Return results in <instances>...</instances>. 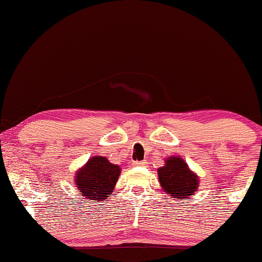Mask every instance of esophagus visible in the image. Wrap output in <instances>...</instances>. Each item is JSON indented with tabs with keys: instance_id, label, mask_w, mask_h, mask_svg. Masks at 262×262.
Listing matches in <instances>:
<instances>
[{
	"instance_id": "34e87169",
	"label": "esophagus",
	"mask_w": 262,
	"mask_h": 262,
	"mask_svg": "<svg viewBox=\"0 0 262 262\" xmlns=\"http://www.w3.org/2000/svg\"><path fill=\"white\" fill-rule=\"evenodd\" d=\"M145 164H146L145 161H135V162L132 163V166H135V167L141 166V167H143V166H145Z\"/></svg>"
}]
</instances>
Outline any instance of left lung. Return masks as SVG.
<instances>
[{"instance_id":"1","label":"left lung","mask_w":262,"mask_h":262,"mask_svg":"<svg viewBox=\"0 0 262 262\" xmlns=\"http://www.w3.org/2000/svg\"><path fill=\"white\" fill-rule=\"evenodd\" d=\"M157 174L161 187L173 198L187 200L198 191L199 178L181 157L170 156L164 166L157 169Z\"/></svg>"}]
</instances>
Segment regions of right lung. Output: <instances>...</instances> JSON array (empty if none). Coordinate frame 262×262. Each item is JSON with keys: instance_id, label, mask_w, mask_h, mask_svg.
<instances>
[{"instance_id": "add662e5", "label": "right lung", "mask_w": 262, "mask_h": 262, "mask_svg": "<svg viewBox=\"0 0 262 262\" xmlns=\"http://www.w3.org/2000/svg\"><path fill=\"white\" fill-rule=\"evenodd\" d=\"M119 175V166L106 157L94 156L75 174V185L87 199L101 202L113 192Z\"/></svg>"}]
</instances>
